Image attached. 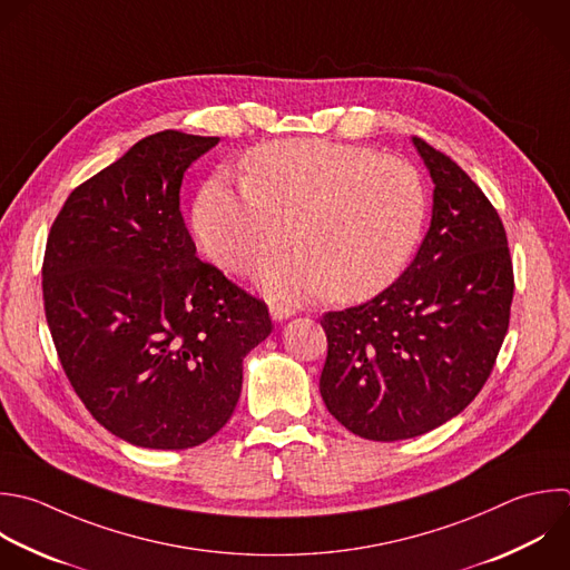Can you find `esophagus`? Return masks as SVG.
I'll return each instance as SVG.
<instances>
[{
	"label": "esophagus",
	"mask_w": 570,
	"mask_h": 570,
	"mask_svg": "<svg viewBox=\"0 0 570 570\" xmlns=\"http://www.w3.org/2000/svg\"><path fill=\"white\" fill-rule=\"evenodd\" d=\"M269 314H272V318L274 321H285V318H292L294 314H296V309L294 307H289V305H283V303H272V307H269Z\"/></svg>",
	"instance_id": "obj_1"
}]
</instances>
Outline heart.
I'll return each instance as SVG.
<instances>
[{"instance_id":"heart-1","label":"heart","mask_w":570,"mask_h":570,"mask_svg":"<svg viewBox=\"0 0 570 570\" xmlns=\"http://www.w3.org/2000/svg\"><path fill=\"white\" fill-rule=\"evenodd\" d=\"M428 216L419 169L374 149L327 140H281L245 158V185L214 178L194 207L203 252L220 269L261 272V289L281 301L332 292L365 301L407 267ZM295 232H291V227Z\"/></svg>"}]
</instances>
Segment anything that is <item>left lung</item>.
<instances>
[{
    "mask_svg": "<svg viewBox=\"0 0 570 570\" xmlns=\"http://www.w3.org/2000/svg\"><path fill=\"white\" fill-rule=\"evenodd\" d=\"M412 145L434 183L414 261L372 301L321 318V396L338 423L372 441L412 439L465 410L492 372L514 289L490 200L448 156L421 138Z\"/></svg>",
    "mask_w": 570,
    "mask_h": 570,
    "instance_id": "obj_1",
    "label": "left lung"
}]
</instances>
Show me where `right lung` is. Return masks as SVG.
Returning <instances> with one entry per match:
<instances>
[{"label": "right lung", "mask_w": 570, "mask_h": 570, "mask_svg": "<svg viewBox=\"0 0 570 570\" xmlns=\"http://www.w3.org/2000/svg\"><path fill=\"white\" fill-rule=\"evenodd\" d=\"M218 138L160 131L80 185L42 267L62 367L100 425L154 450L212 439L234 414L267 305L196 256L185 171Z\"/></svg>", "instance_id": "right-lung-1"}]
</instances>
